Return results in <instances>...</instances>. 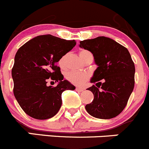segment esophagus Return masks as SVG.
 Wrapping results in <instances>:
<instances>
[{"instance_id":"34e87169","label":"esophagus","mask_w":149,"mask_h":149,"mask_svg":"<svg viewBox=\"0 0 149 149\" xmlns=\"http://www.w3.org/2000/svg\"><path fill=\"white\" fill-rule=\"evenodd\" d=\"M76 91H77V92H82L83 90H84V89L81 88V87H76Z\"/></svg>"}]
</instances>
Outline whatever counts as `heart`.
<instances>
[{"instance_id":"b5f03b06","label":"heart","mask_w":149,"mask_h":149,"mask_svg":"<svg viewBox=\"0 0 149 149\" xmlns=\"http://www.w3.org/2000/svg\"><path fill=\"white\" fill-rule=\"evenodd\" d=\"M79 55L81 60L84 62L88 56L92 55L90 51L87 50H81L79 51ZM65 56H62L59 62V65L61 68H63L65 66ZM65 77L68 81L71 82L72 84L77 86H81L85 83L89 78V75L84 72H76V71H69L66 73Z\"/></svg>"}]
</instances>
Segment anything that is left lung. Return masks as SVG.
<instances>
[{
  "label": "left lung",
  "mask_w": 149,
  "mask_h": 149,
  "mask_svg": "<svg viewBox=\"0 0 149 149\" xmlns=\"http://www.w3.org/2000/svg\"><path fill=\"white\" fill-rule=\"evenodd\" d=\"M79 47L93 54L98 66L90 79L95 84L87 88L94 99L86 110L96 118H115L123 110L134 89L135 68L131 55L127 48L106 37L80 41Z\"/></svg>",
  "instance_id": "obj_1"
}]
</instances>
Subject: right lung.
Instances as JSON below:
<instances>
[{
	"label": "right lung",
	"mask_w": 149,
	"mask_h": 149,
	"mask_svg": "<svg viewBox=\"0 0 149 149\" xmlns=\"http://www.w3.org/2000/svg\"><path fill=\"white\" fill-rule=\"evenodd\" d=\"M76 44L74 40L45 34L31 39L17 51L12 70L14 95L28 115L38 120L51 118L62 106V93L76 89L56 65ZM48 81L58 84L47 86Z\"/></svg>",
	"instance_id": "right-lung-1"
}]
</instances>
